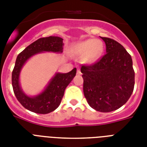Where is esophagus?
<instances>
[{
	"mask_svg": "<svg viewBox=\"0 0 147 147\" xmlns=\"http://www.w3.org/2000/svg\"><path fill=\"white\" fill-rule=\"evenodd\" d=\"M77 74H78V75H82V72H81L80 69H78V70H77Z\"/></svg>",
	"mask_w": 147,
	"mask_h": 147,
	"instance_id": "obj_1",
	"label": "esophagus"
}]
</instances>
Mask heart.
<instances>
[{
    "mask_svg": "<svg viewBox=\"0 0 147 147\" xmlns=\"http://www.w3.org/2000/svg\"><path fill=\"white\" fill-rule=\"evenodd\" d=\"M74 52L79 56H82L85 62L92 64L96 62L102 54L103 44L99 40H85L76 45Z\"/></svg>",
    "mask_w": 147,
    "mask_h": 147,
    "instance_id": "obj_1",
    "label": "heart"
}]
</instances>
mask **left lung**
Masks as SVG:
<instances>
[{"instance_id": "obj_1", "label": "left lung", "mask_w": 147, "mask_h": 147, "mask_svg": "<svg viewBox=\"0 0 147 147\" xmlns=\"http://www.w3.org/2000/svg\"><path fill=\"white\" fill-rule=\"evenodd\" d=\"M106 53L96 62L81 68L83 92L88 105L100 112H111L123 106L134 88L131 56L123 47L111 38L100 37Z\"/></svg>"}]
</instances>
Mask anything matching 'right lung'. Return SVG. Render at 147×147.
I'll use <instances>...</instances> for the list:
<instances>
[{
  "label": "right lung",
  "mask_w": 147,
  "mask_h": 147,
  "mask_svg": "<svg viewBox=\"0 0 147 147\" xmlns=\"http://www.w3.org/2000/svg\"><path fill=\"white\" fill-rule=\"evenodd\" d=\"M63 40L59 36L40 38L17 55L12 71V86L17 99L26 109L37 114H49L59 106L65 90L76 75V68L68 73H56L46 89L35 97H29L20 86L19 76L26 60L42 52L62 53Z\"/></svg>",
  "instance_id": "obj_1"
}]
</instances>
